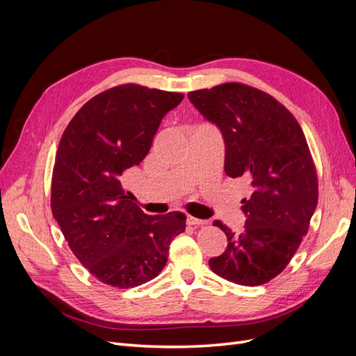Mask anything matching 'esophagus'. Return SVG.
Wrapping results in <instances>:
<instances>
[{
	"instance_id": "obj_1",
	"label": "esophagus",
	"mask_w": 356,
	"mask_h": 356,
	"mask_svg": "<svg viewBox=\"0 0 356 356\" xmlns=\"http://www.w3.org/2000/svg\"><path fill=\"white\" fill-rule=\"evenodd\" d=\"M187 224L188 225H207L208 221L207 220H199L196 217H191V215H188V217H187Z\"/></svg>"
}]
</instances>
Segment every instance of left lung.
Returning <instances> with one entry per match:
<instances>
[{
    "instance_id": "obj_1",
    "label": "left lung",
    "mask_w": 356,
    "mask_h": 356,
    "mask_svg": "<svg viewBox=\"0 0 356 356\" xmlns=\"http://www.w3.org/2000/svg\"><path fill=\"white\" fill-rule=\"evenodd\" d=\"M200 114L220 127L224 170L250 182L242 199L241 234L213 221L227 236V250L209 260L215 275L257 286L281 273L309 230L318 204V175L296 117L268 93L243 83H224L188 93Z\"/></svg>"
}]
</instances>
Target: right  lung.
I'll use <instances>...</instances> for the list:
<instances>
[{"mask_svg": "<svg viewBox=\"0 0 356 356\" xmlns=\"http://www.w3.org/2000/svg\"><path fill=\"white\" fill-rule=\"evenodd\" d=\"M184 95L120 84L72 117L51 175V213L79 261L102 284L134 288L154 279L186 215H147L122 187L148 154L163 118Z\"/></svg>", "mask_w": 356, "mask_h": 356, "instance_id": "obj_1", "label": "right lung"}]
</instances>
